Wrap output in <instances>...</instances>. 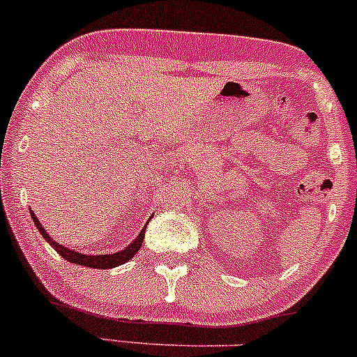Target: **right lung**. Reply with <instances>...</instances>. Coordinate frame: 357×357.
Masks as SVG:
<instances>
[{"instance_id": "obj_1", "label": "right lung", "mask_w": 357, "mask_h": 357, "mask_svg": "<svg viewBox=\"0 0 357 357\" xmlns=\"http://www.w3.org/2000/svg\"><path fill=\"white\" fill-rule=\"evenodd\" d=\"M31 213V218H33V223L35 227L38 228V231L42 233V236L45 240L48 241V243L52 245L53 248L56 250V253H59L60 257H63L65 260L72 261V264H77V265H82V267H90V268H114L117 267V265H122L126 264L127 260H130L136 253L139 252V248H141L142 245V240H144V233H146V227L144 230L137 235V238L132 241V243L129 245V247L122 250V252H117V253H110V255H82V253H77V252H72V250L61 247V245L55 243L50 236H48V233L45 228L40 225L38 218L35 216L33 211Z\"/></svg>"}]
</instances>
